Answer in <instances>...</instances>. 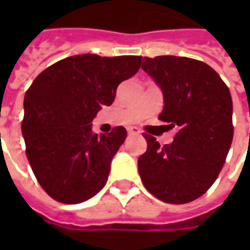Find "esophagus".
I'll return each mask as SVG.
<instances>
[{"instance_id":"1","label":"esophagus","mask_w":250,"mask_h":250,"mask_svg":"<svg viewBox=\"0 0 250 250\" xmlns=\"http://www.w3.org/2000/svg\"><path fill=\"white\" fill-rule=\"evenodd\" d=\"M127 131H128L130 135H139L141 134V131L138 130L136 127H130V128H127Z\"/></svg>"}]
</instances>
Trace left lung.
<instances>
[{
  "mask_svg": "<svg viewBox=\"0 0 250 250\" xmlns=\"http://www.w3.org/2000/svg\"><path fill=\"white\" fill-rule=\"evenodd\" d=\"M143 71L163 93L159 120L177 128L161 146L143 134L146 152L138 159L145 188L167 204H188L214 184L233 141V103L217 72L188 57H145Z\"/></svg>",
  "mask_w": 250,
  "mask_h": 250,
  "instance_id": "left-lung-1",
  "label": "left lung"
}]
</instances>
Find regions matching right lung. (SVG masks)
I'll use <instances>...</instances> for the list:
<instances>
[{
  "instance_id": "right-lung-1",
  "label": "right lung",
  "mask_w": 250,
  "mask_h": 250,
  "mask_svg": "<svg viewBox=\"0 0 250 250\" xmlns=\"http://www.w3.org/2000/svg\"><path fill=\"white\" fill-rule=\"evenodd\" d=\"M141 62V56H69L41 72L26 91L21 125L26 157L53 199L80 204L104 188L127 131L119 125L98 135L91 123Z\"/></svg>"
}]
</instances>
